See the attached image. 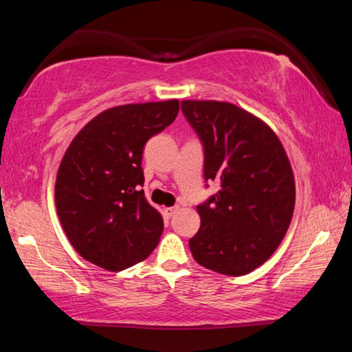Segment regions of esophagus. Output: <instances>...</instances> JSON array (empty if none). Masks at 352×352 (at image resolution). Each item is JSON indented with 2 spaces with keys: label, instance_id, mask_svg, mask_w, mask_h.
I'll return each mask as SVG.
<instances>
[{
  "label": "esophagus",
  "instance_id": "34e87169",
  "mask_svg": "<svg viewBox=\"0 0 352 352\" xmlns=\"http://www.w3.org/2000/svg\"><path fill=\"white\" fill-rule=\"evenodd\" d=\"M177 210H178V208L177 206H170V208H164V216L166 217H168V219H170L172 216H174V214L177 212Z\"/></svg>",
  "mask_w": 352,
  "mask_h": 352
}]
</instances>
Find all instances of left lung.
<instances>
[{
  "mask_svg": "<svg viewBox=\"0 0 352 352\" xmlns=\"http://www.w3.org/2000/svg\"><path fill=\"white\" fill-rule=\"evenodd\" d=\"M182 111L204 146L205 182L220 183L197 206L190 253L210 270L247 275L275 253L294 216L289 158L275 132L234 104L182 100Z\"/></svg>",
  "mask_w": 352,
  "mask_h": 352,
  "instance_id": "1",
  "label": "left lung"
}]
</instances>
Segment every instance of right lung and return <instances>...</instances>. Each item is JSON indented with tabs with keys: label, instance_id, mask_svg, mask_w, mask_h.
Wrapping results in <instances>:
<instances>
[{
	"label": "right lung",
	"instance_id": "add662e5",
	"mask_svg": "<svg viewBox=\"0 0 352 352\" xmlns=\"http://www.w3.org/2000/svg\"><path fill=\"white\" fill-rule=\"evenodd\" d=\"M178 100L113 107L71 141L56 180L65 233L83 259L110 272L144 261L163 233V217L144 197L142 151L170 126Z\"/></svg>",
	"mask_w": 352,
	"mask_h": 352
}]
</instances>
